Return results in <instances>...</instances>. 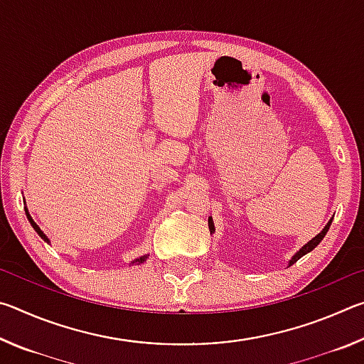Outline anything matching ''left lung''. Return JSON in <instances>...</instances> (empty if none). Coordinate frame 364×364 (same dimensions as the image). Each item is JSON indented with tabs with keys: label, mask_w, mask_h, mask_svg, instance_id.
<instances>
[{
	"label": "left lung",
	"mask_w": 364,
	"mask_h": 364,
	"mask_svg": "<svg viewBox=\"0 0 364 364\" xmlns=\"http://www.w3.org/2000/svg\"><path fill=\"white\" fill-rule=\"evenodd\" d=\"M331 223H332V218L329 220V223L323 228V231H321V232L316 234V236L313 237L311 241H308V242L304 245V247H301V249L297 252V254H295V255L291 258V260H289V267H291V264H294L295 262H297L299 258H301V257H304L305 254H308V252H311L313 249L316 247V245H318L319 242L323 241L324 236H326V232H328V230H329ZM208 230H210V234H212V232H215V226H213V220H212V217H208Z\"/></svg>",
	"instance_id": "left-lung-1"
}]
</instances>
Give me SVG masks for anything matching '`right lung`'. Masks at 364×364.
Here are the masks:
<instances>
[{"instance_id":"add662e5","label":"right lung","mask_w":364,"mask_h":364,"mask_svg":"<svg viewBox=\"0 0 364 364\" xmlns=\"http://www.w3.org/2000/svg\"><path fill=\"white\" fill-rule=\"evenodd\" d=\"M26 213H27V218H28V221H30V225H32L33 226V230L36 231V232H38V236L43 239V241H46V242H49V239L46 237V234L45 232H43L41 230H40V226L38 225H36L35 223V221H33V218L32 217H30V213H28V210H27V208H26ZM146 258H147V255H143V257H139V258H136V260H133L132 262V264H134V263H143V262H146Z\"/></svg>"}]
</instances>
